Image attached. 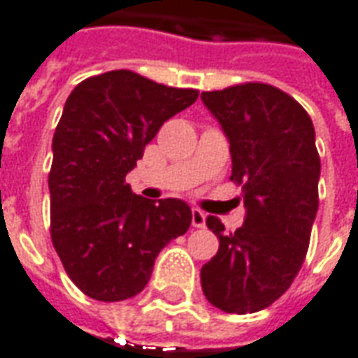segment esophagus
<instances>
[{"label": "esophagus", "instance_id": "esophagus-1", "mask_svg": "<svg viewBox=\"0 0 358 358\" xmlns=\"http://www.w3.org/2000/svg\"><path fill=\"white\" fill-rule=\"evenodd\" d=\"M205 218H207V215H205L203 210L192 209V224H194L195 228H203V226H205Z\"/></svg>", "mask_w": 358, "mask_h": 358}]
</instances>
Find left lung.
<instances>
[{
    "instance_id": "left-lung-1",
    "label": "left lung",
    "mask_w": 358,
    "mask_h": 358,
    "mask_svg": "<svg viewBox=\"0 0 358 358\" xmlns=\"http://www.w3.org/2000/svg\"><path fill=\"white\" fill-rule=\"evenodd\" d=\"M201 99L230 140V180L245 205L236 232L207 217L220 245L203 264V293L224 313H257L287 292L307 257L320 178L315 126L292 95L263 82L203 92Z\"/></svg>"
}]
</instances>
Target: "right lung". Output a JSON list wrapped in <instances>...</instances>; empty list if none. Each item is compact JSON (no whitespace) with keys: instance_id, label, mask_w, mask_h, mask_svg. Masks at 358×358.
<instances>
[{"instance_id":"add662e5","label":"right lung","mask_w":358,"mask_h":358,"mask_svg":"<svg viewBox=\"0 0 358 358\" xmlns=\"http://www.w3.org/2000/svg\"><path fill=\"white\" fill-rule=\"evenodd\" d=\"M197 95L124 69L86 78L69 95L53 134L50 230L65 272L92 299L138 295L161 249L192 224L187 203L132 194L126 174Z\"/></svg>"}]
</instances>
